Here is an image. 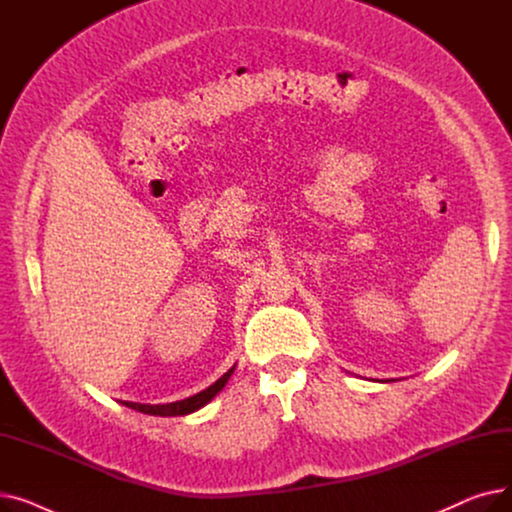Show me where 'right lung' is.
Instances as JSON below:
<instances>
[{
	"instance_id": "obj_1",
	"label": "right lung",
	"mask_w": 512,
	"mask_h": 512,
	"mask_svg": "<svg viewBox=\"0 0 512 512\" xmlns=\"http://www.w3.org/2000/svg\"><path fill=\"white\" fill-rule=\"evenodd\" d=\"M234 367L228 369L222 378L218 382H213L209 388H205L203 392L195 394V396H188L184 400H176V402H170V405H139V402H124L126 407L134 409V411H141V413H147V415H159V417H176V415H188V413H195L197 409L205 407L207 402L218 394L226 382L230 380Z\"/></svg>"
}]
</instances>
